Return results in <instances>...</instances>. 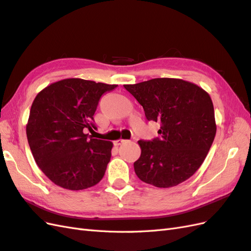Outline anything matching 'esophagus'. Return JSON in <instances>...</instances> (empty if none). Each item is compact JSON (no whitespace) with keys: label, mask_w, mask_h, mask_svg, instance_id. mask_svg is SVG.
Segmentation results:
<instances>
[{"label":"esophagus","mask_w":251,"mask_h":251,"mask_svg":"<svg viewBox=\"0 0 251 251\" xmlns=\"http://www.w3.org/2000/svg\"><path fill=\"white\" fill-rule=\"evenodd\" d=\"M126 142V140H123V139H121V140H118V141H115L114 142V145L115 146H119V145H122V144H124Z\"/></svg>","instance_id":"esophagus-1"}]
</instances>
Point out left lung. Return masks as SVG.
<instances>
[{
	"label": "left lung",
	"instance_id": "1",
	"mask_svg": "<svg viewBox=\"0 0 251 251\" xmlns=\"http://www.w3.org/2000/svg\"><path fill=\"white\" fill-rule=\"evenodd\" d=\"M124 88L143 107L147 121L160 123L159 137L138 142L137 176L157 188H171L194 175L216 133L210 95L177 78H153Z\"/></svg>",
	"mask_w": 251,
	"mask_h": 251
}]
</instances>
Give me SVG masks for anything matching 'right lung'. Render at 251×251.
<instances>
[{"label":"right lung","instance_id":"add662e5","mask_svg":"<svg viewBox=\"0 0 251 251\" xmlns=\"http://www.w3.org/2000/svg\"><path fill=\"white\" fill-rule=\"evenodd\" d=\"M117 87L68 78L36 96L26 125L27 141L37 165L55 184L78 191L104 177L112 143L86 132L96 129L93 115L101 96Z\"/></svg>","mask_w":251,"mask_h":251}]
</instances>
